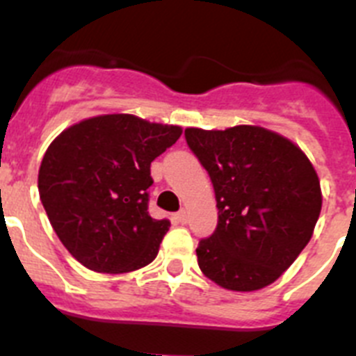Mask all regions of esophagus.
<instances>
[{
	"label": "esophagus",
	"instance_id": "34e87169",
	"mask_svg": "<svg viewBox=\"0 0 356 356\" xmlns=\"http://www.w3.org/2000/svg\"><path fill=\"white\" fill-rule=\"evenodd\" d=\"M175 221L180 222V225H187V212H185V210H180L178 213H175Z\"/></svg>",
	"mask_w": 356,
	"mask_h": 356
}]
</instances>
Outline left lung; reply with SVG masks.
I'll return each instance as SVG.
<instances>
[{
	"label": "left lung",
	"mask_w": 356,
	"mask_h": 356,
	"mask_svg": "<svg viewBox=\"0 0 356 356\" xmlns=\"http://www.w3.org/2000/svg\"><path fill=\"white\" fill-rule=\"evenodd\" d=\"M185 140L207 169L217 226L196 248L207 278L228 291H259L287 271L314 234L321 185L310 160L260 127L187 128Z\"/></svg>",
	"instance_id": "obj_1"
}]
</instances>
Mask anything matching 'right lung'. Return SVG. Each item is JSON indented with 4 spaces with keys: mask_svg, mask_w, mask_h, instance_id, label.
I'll list each match as a JSON object with an SVG mask.
<instances>
[{
    "mask_svg": "<svg viewBox=\"0 0 356 356\" xmlns=\"http://www.w3.org/2000/svg\"><path fill=\"white\" fill-rule=\"evenodd\" d=\"M181 128L130 114L72 124L49 144L39 194L55 234L90 271L130 273L153 262L171 222L147 212L151 162Z\"/></svg>",
    "mask_w": 356,
    "mask_h": 356,
    "instance_id": "obj_1",
    "label": "right lung"
}]
</instances>
